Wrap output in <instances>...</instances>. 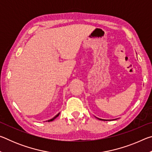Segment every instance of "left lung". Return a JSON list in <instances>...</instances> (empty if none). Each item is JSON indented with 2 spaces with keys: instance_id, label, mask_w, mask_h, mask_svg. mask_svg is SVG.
Masks as SVG:
<instances>
[{
  "instance_id": "8db88e82",
  "label": "left lung",
  "mask_w": 152,
  "mask_h": 152,
  "mask_svg": "<svg viewBox=\"0 0 152 152\" xmlns=\"http://www.w3.org/2000/svg\"><path fill=\"white\" fill-rule=\"evenodd\" d=\"M98 119H99V118H98ZM101 120H102V121H104V119H101Z\"/></svg>"
}]
</instances>
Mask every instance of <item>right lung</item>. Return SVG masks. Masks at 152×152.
<instances>
[{
  "label": "right lung",
  "mask_w": 152,
  "mask_h": 152,
  "mask_svg": "<svg viewBox=\"0 0 152 152\" xmlns=\"http://www.w3.org/2000/svg\"><path fill=\"white\" fill-rule=\"evenodd\" d=\"M58 115H59V114H58L57 115H56V117H55L54 118H53V119H51V120H50V121H53V119H56V117H57L58 116Z\"/></svg>",
  "instance_id": "obj_1"
}]
</instances>
